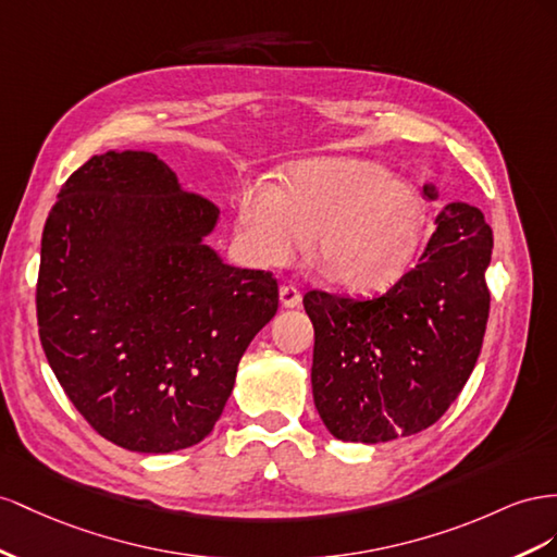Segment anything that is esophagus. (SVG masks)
Here are the masks:
<instances>
[{
    "label": "esophagus",
    "instance_id": "obj_1",
    "mask_svg": "<svg viewBox=\"0 0 557 557\" xmlns=\"http://www.w3.org/2000/svg\"><path fill=\"white\" fill-rule=\"evenodd\" d=\"M300 289L294 287V284H284V287H280V300L284 308H298L300 306Z\"/></svg>",
    "mask_w": 557,
    "mask_h": 557
}]
</instances>
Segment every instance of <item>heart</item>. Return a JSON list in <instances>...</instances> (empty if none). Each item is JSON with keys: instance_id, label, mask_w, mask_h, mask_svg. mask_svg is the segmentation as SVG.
Masks as SVG:
<instances>
[{"instance_id": "b5f03b06", "label": "heart", "mask_w": 557, "mask_h": 557, "mask_svg": "<svg viewBox=\"0 0 557 557\" xmlns=\"http://www.w3.org/2000/svg\"><path fill=\"white\" fill-rule=\"evenodd\" d=\"M429 205L418 188L392 172L355 158H314L273 184L237 198L235 237L243 257L259 268H280L306 251L338 287L375 294L394 287L429 233Z\"/></svg>"}]
</instances>
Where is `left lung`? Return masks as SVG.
<instances>
[{
    "label": "left lung",
    "mask_w": 557,
    "mask_h": 557,
    "mask_svg": "<svg viewBox=\"0 0 557 557\" xmlns=\"http://www.w3.org/2000/svg\"><path fill=\"white\" fill-rule=\"evenodd\" d=\"M424 196L436 198L432 184ZM492 228L483 212L450 202L420 263L385 294L345 298L312 289V396L341 441L385 443L432 426L462 392L490 314L485 270Z\"/></svg>",
    "instance_id": "left-lung-1"
}]
</instances>
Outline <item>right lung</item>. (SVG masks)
<instances>
[{"label":"right lung","instance_id":"right-lung-1","mask_svg":"<svg viewBox=\"0 0 557 557\" xmlns=\"http://www.w3.org/2000/svg\"><path fill=\"white\" fill-rule=\"evenodd\" d=\"M219 208L149 151L92 156L46 219L41 347L86 422L116 446L172 453L208 436L277 280L202 243Z\"/></svg>","mask_w":557,"mask_h":557}]
</instances>
